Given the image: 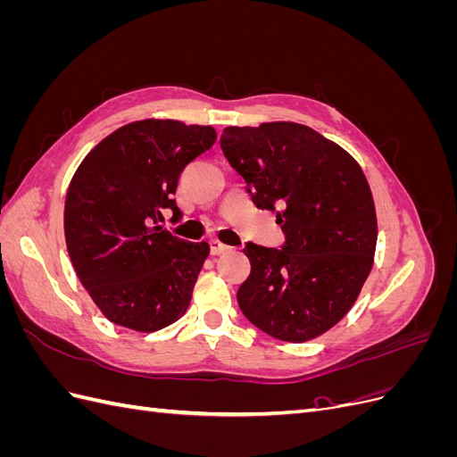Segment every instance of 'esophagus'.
I'll return each mask as SVG.
<instances>
[{
	"mask_svg": "<svg viewBox=\"0 0 457 457\" xmlns=\"http://www.w3.org/2000/svg\"><path fill=\"white\" fill-rule=\"evenodd\" d=\"M227 250H228V245L220 244L219 240H212V242H210V252H212V255H220V253H225Z\"/></svg>",
	"mask_w": 457,
	"mask_h": 457,
	"instance_id": "34e87169",
	"label": "esophagus"
}]
</instances>
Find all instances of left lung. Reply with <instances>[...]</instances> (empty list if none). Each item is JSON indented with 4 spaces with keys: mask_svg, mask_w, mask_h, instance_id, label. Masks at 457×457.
Masks as SVG:
<instances>
[{
    "mask_svg": "<svg viewBox=\"0 0 457 457\" xmlns=\"http://www.w3.org/2000/svg\"><path fill=\"white\" fill-rule=\"evenodd\" d=\"M220 148L286 237L282 250L245 244L252 272L237 294L244 316L280 341L322 336L351 311L373 267L378 219L364 171L347 150L294 121L227 128Z\"/></svg>",
    "mask_w": 457,
    "mask_h": 457,
    "instance_id": "1",
    "label": "left lung"
}]
</instances>
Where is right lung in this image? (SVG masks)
Masks as SVG:
<instances>
[{"mask_svg":"<svg viewBox=\"0 0 457 457\" xmlns=\"http://www.w3.org/2000/svg\"><path fill=\"white\" fill-rule=\"evenodd\" d=\"M215 139L212 126L150 118L110 133L79 163L64 202L66 247L110 322L150 334L187 312L210 244L160 223L165 210L181 217L179 175Z\"/></svg>","mask_w":457,"mask_h":457,"instance_id":"add662e5","label":"right lung"}]
</instances>
